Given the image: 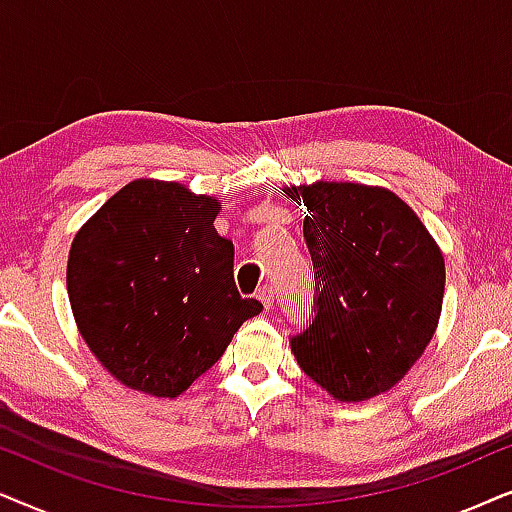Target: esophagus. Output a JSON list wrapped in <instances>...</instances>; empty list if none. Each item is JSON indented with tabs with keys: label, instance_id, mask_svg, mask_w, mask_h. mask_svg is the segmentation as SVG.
Wrapping results in <instances>:
<instances>
[{
	"label": "esophagus",
	"instance_id": "esophagus-1",
	"mask_svg": "<svg viewBox=\"0 0 512 512\" xmlns=\"http://www.w3.org/2000/svg\"><path fill=\"white\" fill-rule=\"evenodd\" d=\"M257 299L264 304V309H271V306H274V288H271V285H262V288L257 290Z\"/></svg>",
	"mask_w": 512,
	"mask_h": 512
}]
</instances>
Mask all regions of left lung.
Instances as JSON below:
<instances>
[{
	"mask_svg": "<svg viewBox=\"0 0 512 512\" xmlns=\"http://www.w3.org/2000/svg\"><path fill=\"white\" fill-rule=\"evenodd\" d=\"M306 208L313 309L290 337L297 363L339 400L398 384L431 342L445 262L414 210L393 192L353 182L285 189Z\"/></svg>",
	"mask_w": 512,
	"mask_h": 512,
	"instance_id": "1",
	"label": "left lung"
}]
</instances>
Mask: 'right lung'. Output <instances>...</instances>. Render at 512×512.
Masks as SVG:
<instances>
[{"label":"right lung","instance_id":"1","mask_svg":"<svg viewBox=\"0 0 512 512\" xmlns=\"http://www.w3.org/2000/svg\"><path fill=\"white\" fill-rule=\"evenodd\" d=\"M217 201L175 182L135 180L84 224L67 262L81 337L121 384L175 398L262 311L234 283V243Z\"/></svg>","mask_w":512,"mask_h":512}]
</instances>
